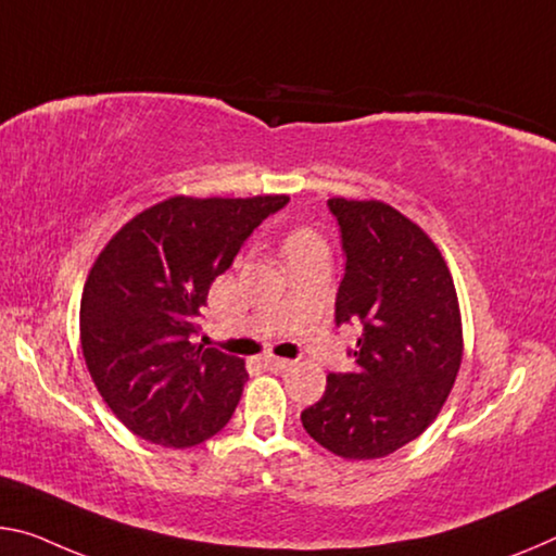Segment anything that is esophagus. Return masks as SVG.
Here are the masks:
<instances>
[{"instance_id":"34e87169","label":"esophagus","mask_w":556,"mask_h":556,"mask_svg":"<svg viewBox=\"0 0 556 556\" xmlns=\"http://www.w3.org/2000/svg\"><path fill=\"white\" fill-rule=\"evenodd\" d=\"M262 364H264V368H269V371L279 374V371H287V368L292 366V361H287V358H277V356H264V358H262Z\"/></svg>"}]
</instances>
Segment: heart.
I'll return each mask as SVG.
<instances>
[{
  "instance_id": "heart-1",
  "label": "heart",
  "mask_w": 556,
  "mask_h": 556,
  "mask_svg": "<svg viewBox=\"0 0 556 556\" xmlns=\"http://www.w3.org/2000/svg\"><path fill=\"white\" fill-rule=\"evenodd\" d=\"M306 247H321L319 237H316L312 230H294L287 237L285 242V252H294V250H306Z\"/></svg>"
}]
</instances>
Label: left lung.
<instances>
[{
  "label": "left lung",
  "instance_id": "obj_1",
  "mask_svg": "<svg viewBox=\"0 0 556 556\" xmlns=\"http://www.w3.org/2000/svg\"><path fill=\"white\" fill-rule=\"evenodd\" d=\"M346 271L337 324L361 337L354 371L326 376L302 413L316 443L346 460H376L416 440L438 418L463 361L453 275L422 227L381 200L331 198Z\"/></svg>",
  "mask_w": 556,
  "mask_h": 556
}]
</instances>
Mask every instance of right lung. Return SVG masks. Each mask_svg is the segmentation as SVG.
Listing matches in <instances>:
<instances>
[{
  "mask_svg": "<svg viewBox=\"0 0 556 556\" xmlns=\"http://www.w3.org/2000/svg\"><path fill=\"white\" fill-rule=\"evenodd\" d=\"M289 195H175L128 219L81 294V351L101 399L130 433L190 447L227 426L244 361L192 343L215 277Z\"/></svg>",
  "mask_w": 556,
  "mask_h": 556,
  "instance_id": "1",
  "label": "right lung"
}]
</instances>
